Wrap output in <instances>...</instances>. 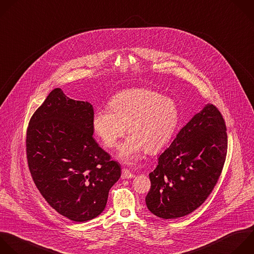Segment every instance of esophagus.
Instances as JSON below:
<instances>
[{
	"mask_svg": "<svg viewBox=\"0 0 254 254\" xmlns=\"http://www.w3.org/2000/svg\"><path fill=\"white\" fill-rule=\"evenodd\" d=\"M132 178H134V176L128 170H127V168H124V170L122 171V179L127 180V179H132Z\"/></svg>",
	"mask_w": 254,
	"mask_h": 254,
	"instance_id": "1",
	"label": "esophagus"
}]
</instances>
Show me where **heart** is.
<instances>
[{
	"label": "heart",
	"mask_w": 254,
	"mask_h": 254,
	"mask_svg": "<svg viewBox=\"0 0 254 254\" xmlns=\"http://www.w3.org/2000/svg\"><path fill=\"white\" fill-rule=\"evenodd\" d=\"M109 107L110 110L96 112L93 127L108 147L116 146L127 129L130 135L119 149L120 158L126 162L134 161L143 150L147 153L160 151L171 140L180 122L176 103L148 89L123 91L110 101Z\"/></svg>",
	"instance_id": "heart-1"
}]
</instances>
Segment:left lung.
<instances>
[{
  "mask_svg": "<svg viewBox=\"0 0 254 254\" xmlns=\"http://www.w3.org/2000/svg\"><path fill=\"white\" fill-rule=\"evenodd\" d=\"M227 153L222 115L207 105L177 134L158 157L145 202L163 219L183 217L198 208L216 186Z\"/></svg>",
  "mask_w": 254,
  "mask_h": 254,
  "instance_id": "8db88e82",
  "label": "left lung"
}]
</instances>
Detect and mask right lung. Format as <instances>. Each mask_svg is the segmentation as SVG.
<instances>
[{
	"instance_id": "1",
	"label": "right lung",
	"mask_w": 254,
	"mask_h": 254,
	"mask_svg": "<svg viewBox=\"0 0 254 254\" xmlns=\"http://www.w3.org/2000/svg\"><path fill=\"white\" fill-rule=\"evenodd\" d=\"M94 109L53 90L32 116L26 151L32 179L46 201L75 221L100 215L121 165L94 139Z\"/></svg>"
}]
</instances>
